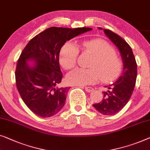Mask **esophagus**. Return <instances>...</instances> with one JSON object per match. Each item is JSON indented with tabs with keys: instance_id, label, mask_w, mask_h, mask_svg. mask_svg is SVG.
Segmentation results:
<instances>
[{
	"instance_id": "esophagus-1",
	"label": "esophagus",
	"mask_w": 150,
	"mask_h": 150,
	"mask_svg": "<svg viewBox=\"0 0 150 150\" xmlns=\"http://www.w3.org/2000/svg\"><path fill=\"white\" fill-rule=\"evenodd\" d=\"M84 88H85V91H86V92H88V93L92 92V91H93V88L92 87H90V86H86Z\"/></svg>"
}]
</instances>
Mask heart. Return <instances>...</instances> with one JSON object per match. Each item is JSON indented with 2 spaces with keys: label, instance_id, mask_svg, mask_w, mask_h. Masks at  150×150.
<instances>
[{
  "label": "heart",
  "instance_id": "obj_1",
  "mask_svg": "<svg viewBox=\"0 0 150 150\" xmlns=\"http://www.w3.org/2000/svg\"><path fill=\"white\" fill-rule=\"evenodd\" d=\"M80 49L95 56L89 65L91 69L76 68L68 74L67 80L74 85H87L98 82L114 81L122 71V60L116 55L114 48L105 40L93 39L79 45ZM79 49L70 41L63 45L59 52V62L65 70H71L77 63Z\"/></svg>",
  "mask_w": 150,
  "mask_h": 150
}]
</instances>
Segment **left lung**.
I'll return each instance as SVG.
<instances>
[{"instance_id": "left-lung-1", "label": "left lung", "mask_w": 150, "mask_h": 150, "mask_svg": "<svg viewBox=\"0 0 150 150\" xmlns=\"http://www.w3.org/2000/svg\"><path fill=\"white\" fill-rule=\"evenodd\" d=\"M103 32L120 51L123 62V71L116 82L105 86L108 90L103 92V99L93 106L101 114L112 116L120 111L131 98L136 83L137 66L129 45L111 30L103 29Z\"/></svg>"}]
</instances>
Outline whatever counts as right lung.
Wrapping results in <instances>:
<instances>
[{"label":"right lung","mask_w":150,"mask_h":150,"mask_svg":"<svg viewBox=\"0 0 150 150\" xmlns=\"http://www.w3.org/2000/svg\"><path fill=\"white\" fill-rule=\"evenodd\" d=\"M91 30L51 27L32 38L23 49L17 60L16 86L23 102L34 114L48 118L65 105L70 87L60 86L63 77L60 50L67 40ZM28 60H33L35 64L30 66Z\"/></svg>","instance_id":"obj_1"}]
</instances>
